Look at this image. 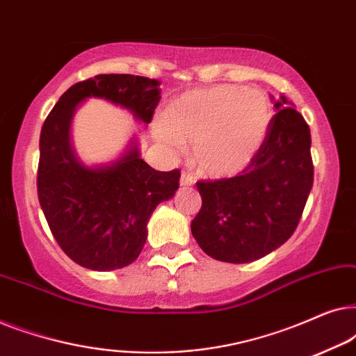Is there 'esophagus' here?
I'll return each instance as SVG.
<instances>
[{
  "label": "esophagus",
  "mask_w": 356,
  "mask_h": 356,
  "mask_svg": "<svg viewBox=\"0 0 356 356\" xmlns=\"http://www.w3.org/2000/svg\"><path fill=\"white\" fill-rule=\"evenodd\" d=\"M194 183H196V179H194L193 175H189V173L181 175V179H179V184H181V186L188 188V186H193Z\"/></svg>",
  "instance_id": "34e87169"
}]
</instances>
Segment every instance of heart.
Instances as JSON below:
<instances>
[{
    "label": "heart",
    "instance_id": "b5f03b06",
    "mask_svg": "<svg viewBox=\"0 0 356 356\" xmlns=\"http://www.w3.org/2000/svg\"><path fill=\"white\" fill-rule=\"evenodd\" d=\"M270 123L272 106L264 92L216 86L188 90L170 102L157 139L172 152L191 143L194 167L209 177L225 178L251 163Z\"/></svg>",
    "mask_w": 356,
    "mask_h": 356
}]
</instances>
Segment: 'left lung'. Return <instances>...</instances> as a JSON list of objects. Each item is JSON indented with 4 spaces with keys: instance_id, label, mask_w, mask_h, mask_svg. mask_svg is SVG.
<instances>
[{
    "instance_id": "1",
    "label": "left lung",
    "mask_w": 356,
    "mask_h": 356,
    "mask_svg": "<svg viewBox=\"0 0 356 356\" xmlns=\"http://www.w3.org/2000/svg\"><path fill=\"white\" fill-rule=\"evenodd\" d=\"M274 100V99H272ZM264 144L240 177L197 183L202 207L191 233L213 259H261L293 235L313 188L311 133L284 95Z\"/></svg>"
}]
</instances>
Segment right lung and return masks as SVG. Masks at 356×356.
Masks as SVG:
<instances>
[{
    "mask_svg": "<svg viewBox=\"0 0 356 356\" xmlns=\"http://www.w3.org/2000/svg\"><path fill=\"white\" fill-rule=\"evenodd\" d=\"M160 82L133 74H99L70 87L40 133L38 201L61 250L92 270L123 269L138 259L147 222L175 196L179 172H157L140 159L138 138L108 163L87 165L72 147L71 124L87 99H104L147 126L160 100Z\"/></svg>",
    "mask_w": 356,
    "mask_h": 356,
    "instance_id": "1",
    "label": "right lung"
}]
</instances>
